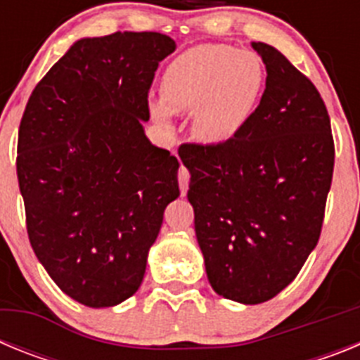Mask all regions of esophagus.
Returning <instances> with one entry per match:
<instances>
[{
    "instance_id": "esophagus-1",
    "label": "esophagus",
    "mask_w": 360,
    "mask_h": 360,
    "mask_svg": "<svg viewBox=\"0 0 360 360\" xmlns=\"http://www.w3.org/2000/svg\"><path fill=\"white\" fill-rule=\"evenodd\" d=\"M178 184H180V193L186 195L187 187H189V171L186 167H180V171H178Z\"/></svg>"
}]
</instances>
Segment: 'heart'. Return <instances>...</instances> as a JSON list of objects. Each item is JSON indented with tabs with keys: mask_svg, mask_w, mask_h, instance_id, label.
<instances>
[{
	"mask_svg": "<svg viewBox=\"0 0 360 360\" xmlns=\"http://www.w3.org/2000/svg\"><path fill=\"white\" fill-rule=\"evenodd\" d=\"M265 84L262 59L224 44H200L165 66L162 98L149 113L169 126L173 111H191V129L209 146L234 141L252 119Z\"/></svg>",
	"mask_w": 360,
	"mask_h": 360,
	"instance_id": "b5f03b06",
	"label": "heart"
}]
</instances>
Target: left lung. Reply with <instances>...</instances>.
Masks as SVG:
<instances>
[{
  "label": "left lung",
  "mask_w": 360,
  "mask_h": 360,
  "mask_svg": "<svg viewBox=\"0 0 360 360\" xmlns=\"http://www.w3.org/2000/svg\"><path fill=\"white\" fill-rule=\"evenodd\" d=\"M252 49L266 84L247 128L227 144L180 148L209 283L243 304L265 303L299 274L319 241L333 174L316 86L274 46Z\"/></svg>",
  "instance_id": "obj_1"
}]
</instances>
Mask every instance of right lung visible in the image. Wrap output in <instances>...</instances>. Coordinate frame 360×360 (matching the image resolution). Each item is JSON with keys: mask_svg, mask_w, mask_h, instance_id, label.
Segmentation results:
<instances>
[{"mask_svg": "<svg viewBox=\"0 0 360 360\" xmlns=\"http://www.w3.org/2000/svg\"><path fill=\"white\" fill-rule=\"evenodd\" d=\"M174 49L158 32L82 37L25 108L18 180L30 245L84 307L139 290L165 207L180 196L176 157L144 131L149 86Z\"/></svg>", "mask_w": 360, "mask_h": 360, "instance_id": "1", "label": "right lung"}]
</instances>
